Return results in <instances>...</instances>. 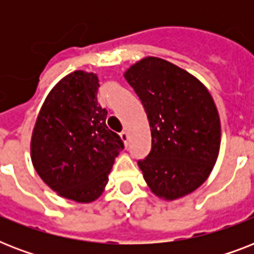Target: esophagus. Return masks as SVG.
<instances>
[{
	"mask_svg": "<svg viewBox=\"0 0 254 254\" xmlns=\"http://www.w3.org/2000/svg\"><path fill=\"white\" fill-rule=\"evenodd\" d=\"M121 139H123V142L125 146H127V141H129V135H127V131H121V134H120Z\"/></svg>",
	"mask_w": 254,
	"mask_h": 254,
	"instance_id": "34e87169",
	"label": "esophagus"
}]
</instances>
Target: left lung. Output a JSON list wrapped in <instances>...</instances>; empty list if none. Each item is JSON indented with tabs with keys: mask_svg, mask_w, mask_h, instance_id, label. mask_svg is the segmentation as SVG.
<instances>
[{
	"mask_svg": "<svg viewBox=\"0 0 254 254\" xmlns=\"http://www.w3.org/2000/svg\"><path fill=\"white\" fill-rule=\"evenodd\" d=\"M124 77L141 100L151 131V150L138 161L151 192L175 200L200 187L216 163L221 127L208 89L161 58L147 57Z\"/></svg>",
	"mask_w": 254,
	"mask_h": 254,
	"instance_id": "obj_1",
	"label": "left lung"
}]
</instances>
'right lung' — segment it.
<instances>
[{
	"mask_svg": "<svg viewBox=\"0 0 254 254\" xmlns=\"http://www.w3.org/2000/svg\"><path fill=\"white\" fill-rule=\"evenodd\" d=\"M99 77L73 71L50 91L31 135L34 169L50 189L77 203L103 193L115 158L124 149L97 104Z\"/></svg>",
	"mask_w": 254,
	"mask_h": 254,
	"instance_id": "1",
	"label": "right lung"
}]
</instances>
